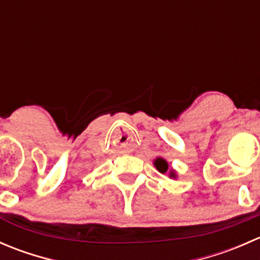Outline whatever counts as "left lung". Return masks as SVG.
<instances>
[{
  "label": "left lung",
  "mask_w": 260,
  "mask_h": 260,
  "mask_svg": "<svg viewBox=\"0 0 260 260\" xmlns=\"http://www.w3.org/2000/svg\"><path fill=\"white\" fill-rule=\"evenodd\" d=\"M153 164L154 166H156V169L158 170L161 174H167V172H169L171 179H176V174H175L174 170H169V164H167L166 159H164L162 157H157V158L154 159Z\"/></svg>",
  "instance_id": "1"
}]
</instances>
